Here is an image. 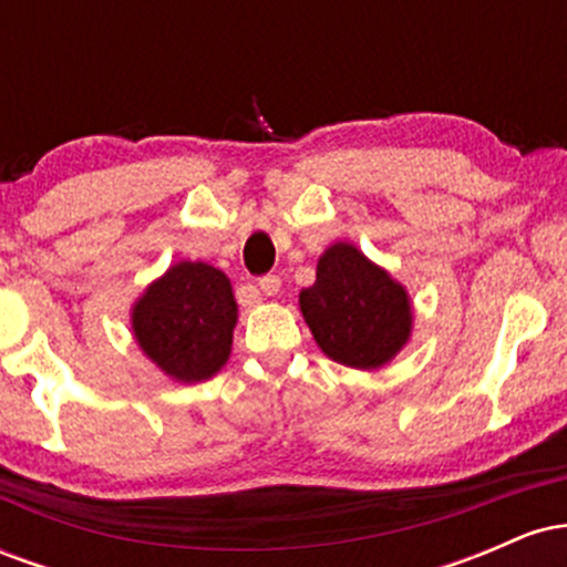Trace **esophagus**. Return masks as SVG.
<instances>
[{"label":"esophagus","mask_w":567,"mask_h":567,"mask_svg":"<svg viewBox=\"0 0 567 567\" xmlns=\"http://www.w3.org/2000/svg\"><path fill=\"white\" fill-rule=\"evenodd\" d=\"M279 288H282V279L277 275H266L261 277V282H258V290H261L264 296H277Z\"/></svg>","instance_id":"obj_1"}]
</instances>
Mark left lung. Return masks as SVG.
<instances>
[{"instance_id":"left-lung-1","label":"left lung","mask_w":567,"mask_h":567,"mask_svg":"<svg viewBox=\"0 0 567 567\" xmlns=\"http://www.w3.org/2000/svg\"><path fill=\"white\" fill-rule=\"evenodd\" d=\"M298 306L324 357L354 370L389 365L413 336L408 288L351 243L322 252Z\"/></svg>"}]
</instances>
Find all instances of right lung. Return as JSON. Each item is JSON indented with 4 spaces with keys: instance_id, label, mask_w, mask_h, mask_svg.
Returning a JSON list of instances; mask_svg holds the SVG:
<instances>
[{
    "instance_id": "1",
    "label": "right lung",
    "mask_w": 567,
    "mask_h": 567,
    "mask_svg": "<svg viewBox=\"0 0 567 567\" xmlns=\"http://www.w3.org/2000/svg\"><path fill=\"white\" fill-rule=\"evenodd\" d=\"M237 311L224 271L205 261H178L135 298L130 328L143 357L167 379L199 383L229 362Z\"/></svg>"
}]
</instances>
